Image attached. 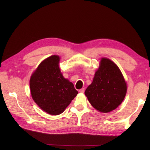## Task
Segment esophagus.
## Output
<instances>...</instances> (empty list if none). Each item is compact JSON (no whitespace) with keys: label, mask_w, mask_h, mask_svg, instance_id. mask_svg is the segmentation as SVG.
<instances>
[{"label":"esophagus","mask_w":150,"mask_h":150,"mask_svg":"<svg viewBox=\"0 0 150 150\" xmlns=\"http://www.w3.org/2000/svg\"><path fill=\"white\" fill-rule=\"evenodd\" d=\"M84 91H85L84 88H82V89H81L79 90V92L81 93H84Z\"/></svg>","instance_id":"obj_1"}]
</instances>
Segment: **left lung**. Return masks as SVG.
Returning a JSON list of instances; mask_svg holds the SVG:
<instances>
[{
  "label": "left lung",
  "instance_id": "1",
  "mask_svg": "<svg viewBox=\"0 0 150 150\" xmlns=\"http://www.w3.org/2000/svg\"><path fill=\"white\" fill-rule=\"evenodd\" d=\"M126 91V83L118 67L111 60L103 58L85 95L96 110L106 113L120 105Z\"/></svg>",
  "mask_w": 150,
  "mask_h": 150
}]
</instances>
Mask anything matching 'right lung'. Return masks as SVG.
Returning a JSON list of instances; mask_svg holds the SVG:
<instances>
[{"mask_svg": "<svg viewBox=\"0 0 150 150\" xmlns=\"http://www.w3.org/2000/svg\"><path fill=\"white\" fill-rule=\"evenodd\" d=\"M59 57L51 56L43 61L31 76L30 88L33 100L49 115H60L69 106L78 91L61 74Z\"/></svg>", "mask_w": 150, "mask_h": 150, "instance_id": "obj_1", "label": "right lung"}]
</instances>
